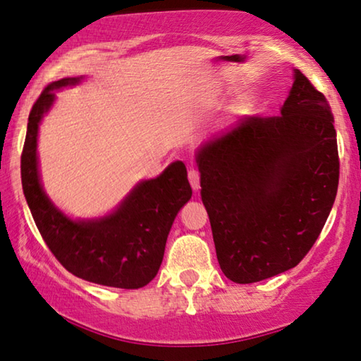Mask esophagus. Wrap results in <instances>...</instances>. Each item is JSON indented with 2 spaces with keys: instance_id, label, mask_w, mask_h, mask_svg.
<instances>
[{
  "instance_id": "34e87169",
  "label": "esophagus",
  "mask_w": 361,
  "mask_h": 361,
  "mask_svg": "<svg viewBox=\"0 0 361 361\" xmlns=\"http://www.w3.org/2000/svg\"><path fill=\"white\" fill-rule=\"evenodd\" d=\"M188 180H190V185L195 191H197L201 188V175L200 171H197L196 169H191L190 171H188Z\"/></svg>"
}]
</instances>
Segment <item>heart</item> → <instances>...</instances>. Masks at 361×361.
<instances>
[{
    "mask_svg": "<svg viewBox=\"0 0 361 361\" xmlns=\"http://www.w3.org/2000/svg\"><path fill=\"white\" fill-rule=\"evenodd\" d=\"M248 108H250V99L242 101V103L237 106V109H238V111H245V109H248Z\"/></svg>",
    "mask_w": 361,
    "mask_h": 361,
    "instance_id": "1",
    "label": "heart"
}]
</instances>
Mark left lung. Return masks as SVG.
I'll return each mask as SVG.
<instances>
[{"instance_id": "8db88e82", "label": "left lung", "mask_w": 361, "mask_h": 361, "mask_svg": "<svg viewBox=\"0 0 361 361\" xmlns=\"http://www.w3.org/2000/svg\"><path fill=\"white\" fill-rule=\"evenodd\" d=\"M201 197L221 270L238 284L294 268L335 201L334 116L299 70L280 116H250L197 152Z\"/></svg>"}]
</instances>
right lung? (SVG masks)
<instances>
[{"label":"right lung","instance_id":"right-lung-1","mask_svg":"<svg viewBox=\"0 0 361 361\" xmlns=\"http://www.w3.org/2000/svg\"><path fill=\"white\" fill-rule=\"evenodd\" d=\"M80 78L47 85L29 114L21 155V180L30 214L49 250L81 280L137 289L154 280L176 214L192 195L186 166L173 161L155 180L142 181L118 211L99 221H72L45 196L37 171V129L55 91Z\"/></svg>","mask_w":361,"mask_h":361}]
</instances>
